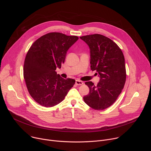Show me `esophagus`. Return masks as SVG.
Masks as SVG:
<instances>
[{
	"label": "esophagus",
	"instance_id": "obj_1",
	"mask_svg": "<svg viewBox=\"0 0 151 151\" xmlns=\"http://www.w3.org/2000/svg\"><path fill=\"white\" fill-rule=\"evenodd\" d=\"M75 83H76V85H82V84L83 83V82L82 81L79 80V79H77V80H76V81H75Z\"/></svg>",
	"mask_w": 151,
	"mask_h": 151
}]
</instances>
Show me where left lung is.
Here are the masks:
<instances>
[{"instance_id":"left-lung-1","label":"left lung","mask_w":151,"mask_h":151,"mask_svg":"<svg viewBox=\"0 0 151 151\" xmlns=\"http://www.w3.org/2000/svg\"><path fill=\"white\" fill-rule=\"evenodd\" d=\"M80 38L90 48L91 69L96 70L100 77L97 85L91 81L85 83L90 92L83 100L95 110L105 109L115 103L124 87V56L116 43L103 35L94 34Z\"/></svg>"}]
</instances>
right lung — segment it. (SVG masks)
Instances as JSON below:
<instances>
[{
    "mask_svg": "<svg viewBox=\"0 0 151 151\" xmlns=\"http://www.w3.org/2000/svg\"><path fill=\"white\" fill-rule=\"evenodd\" d=\"M78 38L49 33L37 39L29 50L24 64V78L29 94L40 105L50 107L58 104L75 84V79H64L55 70L61 68L68 50Z\"/></svg>",
    "mask_w": 151,
    "mask_h": 151,
    "instance_id": "1",
    "label": "right lung"
}]
</instances>
